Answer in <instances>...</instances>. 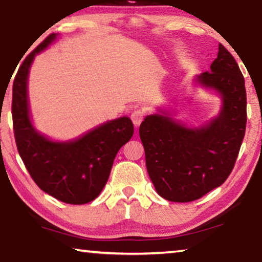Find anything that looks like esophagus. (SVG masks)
Listing matches in <instances>:
<instances>
[{"label":"esophagus","mask_w":262,"mask_h":262,"mask_svg":"<svg viewBox=\"0 0 262 262\" xmlns=\"http://www.w3.org/2000/svg\"><path fill=\"white\" fill-rule=\"evenodd\" d=\"M130 118H132V121H133V124H134L135 127H139L143 121L144 113L142 111H135V112L132 113Z\"/></svg>","instance_id":"1"}]
</instances>
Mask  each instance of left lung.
Here are the masks:
<instances>
[{"mask_svg":"<svg viewBox=\"0 0 262 262\" xmlns=\"http://www.w3.org/2000/svg\"><path fill=\"white\" fill-rule=\"evenodd\" d=\"M192 82L220 97L216 116L201 126H188L175 119L177 109L159 107L144 118L139 130L156 192L173 202L198 200L226 181L247 121L244 76L221 43L209 72L194 76Z\"/></svg>","mask_w":262,"mask_h":262,"instance_id":"8db88e82","label":"left lung"}]
</instances>
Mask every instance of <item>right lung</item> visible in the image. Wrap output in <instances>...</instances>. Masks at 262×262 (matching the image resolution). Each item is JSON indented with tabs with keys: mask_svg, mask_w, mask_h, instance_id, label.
Returning a JSON list of instances; mask_svg holds the SVG:
<instances>
[{
	"mask_svg": "<svg viewBox=\"0 0 262 262\" xmlns=\"http://www.w3.org/2000/svg\"><path fill=\"white\" fill-rule=\"evenodd\" d=\"M50 34L19 67L13 84V122L18 154L35 183L70 205L93 201L102 192L116 154L129 141L134 127L128 116L109 120L79 138L60 141L36 129L31 120L28 79L35 56L57 40Z\"/></svg>",
	"mask_w": 262,
	"mask_h": 262,
	"instance_id": "add662e5",
	"label": "right lung"
}]
</instances>
